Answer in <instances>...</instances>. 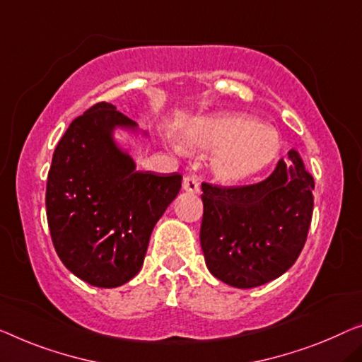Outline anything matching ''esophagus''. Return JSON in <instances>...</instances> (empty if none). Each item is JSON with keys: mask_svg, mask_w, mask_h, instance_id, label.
<instances>
[{"mask_svg": "<svg viewBox=\"0 0 362 362\" xmlns=\"http://www.w3.org/2000/svg\"><path fill=\"white\" fill-rule=\"evenodd\" d=\"M182 187L187 193H198L199 192V182L197 177H193V175H187L185 179H183Z\"/></svg>", "mask_w": 362, "mask_h": 362, "instance_id": "34e87169", "label": "esophagus"}]
</instances>
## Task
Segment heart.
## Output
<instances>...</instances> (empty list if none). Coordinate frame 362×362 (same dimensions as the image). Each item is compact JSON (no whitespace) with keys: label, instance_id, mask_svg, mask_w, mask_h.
Masks as SVG:
<instances>
[{"label":"heart","instance_id":"b5f03b06","mask_svg":"<svg viewBox=\"0 0 362 362\" xmlns=\"http://www.w3.org/2000/svg\"><path fill=\"white\" fill-rule=\"evenodd\" d=\"M182 141L193 153H216L213 174L226 185L244 183L262 174L281 151L276 128L244 113L198 117L185 129Z\"/></svg>","mask_w":362,"mask_h":362}]
</instances>
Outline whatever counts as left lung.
Segmentation results:
<instances>
[{
	"label": "left lung",
	"instance_id": "8db88e82",
	"mask_svg": "<svg viewBox=\"0 0 362 362\" xmlns=\"http://www.w3.org/2000/svg\"><path fill=\"white\" fill-rule=\"evenodd\" d=\"M288 158L291 163L279 159L273 174L255 185H202L199 242L209 273L223 283L257 288L298 260L314 209V177L298 151Z\"/></svg>",
	"mask_w": 362,
	"mask_h": 362
}]
</instances>
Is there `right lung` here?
<instances>
[{"label": "right lung", "mask_w": 362, "mask_h": 362, "mask_svg": "<svg viewBox=\"0 0 362 362\" xmlns=\"http://www.w3.org/2000/svg\"><path fill=\"white\" fill-rule=\"evenodd\" d=\"M117 129L149 138L115 105L99 102L86 110L58 143L47 180V221L58 257L97 288L136 276L156 223L182 187L180 174L136 170Z\"/></svg>", "instance_id": "1"}]
</instances>
